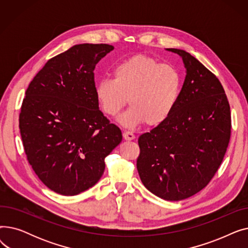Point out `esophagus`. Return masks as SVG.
<instances>
[{"label": "esophagus", "mask_w": 248, "mask_h": 248, "mask_svg": "<svg viewBox=\"0 0 248 248\" xmlns=\"http://www.w3.org/2000/svg\"><path fill=\"white\" fill-rule=\"evenodd\" d=\"M123 137H124V139L125 140H132L136 139V136L133 133H131V132H124L123 134Z\"/></svg>", "instance_id": "1"}]
</instances>
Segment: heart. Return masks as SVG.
<instances>
[{"label":"heart","instance_id":"heart-1","mask_svg":"<svg viewBox=\"0 0 248 248\" xmlns=\"http://www.w3.org/2000/svg\"><path fill=\"white\" fill-rule=\"evenodd\" d=\"M113 79L96 83L95 96L100 109L115 116L128 99L131 106L120 116V123L132 127L141 124L157 126L168 120L180 96L182 76L171 64L137 55L117 64Z\"/></svg>","mask_w":248,"mask_h":248}]
</instances>
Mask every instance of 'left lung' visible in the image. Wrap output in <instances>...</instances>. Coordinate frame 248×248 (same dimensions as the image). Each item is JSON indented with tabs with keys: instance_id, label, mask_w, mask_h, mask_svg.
Returning <instances> with one entry per match:
<instances>
[{
	"instance_id": "1",
	"label": "left lung",
	"mask_w": 248,
	"mask_h": 248,
	"mask_svg": "<svg viewBox=\"0 0 248 248\" xmlns=\"http://www.w3.org/2000/svg\"><path fill=\"white\" fill-rule=\"evenodd\" d=\"M186 77L168 120L139 138L137 169L145 187L164 200L189 198L214 177L231 134L230 107L218 78L188 52Z\"/></svg>"
}]
</instances>
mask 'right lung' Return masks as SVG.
I'll use <instances>...</instances> for the list:
<instances>
[{
    "label": "right lung",
    "instance_id": "add662e5",
    "mask_svg": "<svg viewBox=\"0 0 248 248\" xmlns=\"http://www.w3.org/2000/svg\"><path fill=\"white\" fill-rule=\"evenodd\" d=\"M111 50L74 45L49 59L26 90L19 127L27 160L45 186L64 196L94 186L123 140L95 96V65Z\"/></svg>",
    "mask_w": 248,
    "mask_h": 248
}]
</instances>
